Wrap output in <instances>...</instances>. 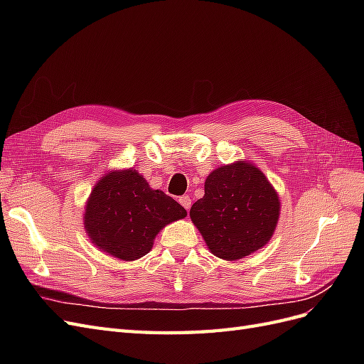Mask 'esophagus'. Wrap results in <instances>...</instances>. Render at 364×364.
I'll use <instances>...</instances> for the list:
<instances>
[{
	"mask_svg": "<svg viewBox=\"0 0 364 364\" xmlns=\"http://www.w3.org/2000/svg\"><path fill=\"white\" fill-rule=\"evenodd\" d=\"M179 203L186 209V211H190V208H191V199H190V196H182V197H179Z\"/></svg>",
	"mask_w": 364,
	"mask_h": 364,
	"instance_id": "1",
	"label": "esophagus"
}]
</instances>
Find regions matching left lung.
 <instances>
[{
    "instance_id": "obj_1",
    "label": "left lung",
    "mask_w": 364,
    "mask_h": 364,
    "mask_svg": "<svg viewBox=\"0 0 364 364\" xmlns=\"http://www.w3.org/2000/svg\"><path fill=\"white\" fill-rule=\"evenodd\" d=\"M190 215L214 255L232 261L269 243L279 199L257 167L235 162L208 176L205 196L191 206Z\"/></svg>"
}]
</instances>
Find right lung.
<instances>
[{
  "mask_svg": "<svg viewBox=\"0 0 364 364\" xmlns=\"http://www.w3.org/2000/svg\"><path fill=\"white\" fill-rule=\"evenodd\" d=\"M185 208L159 190H151L136 170L112 171L97 182L87 199L86 232L95 246L115 258L134 261L153 246V238Z\"/></svg>",
  "mask_w": 364,
  "mask_h": 364,
  "instance_id": "right-lung-1",
  "label": "right lung"
}]
</instances>
